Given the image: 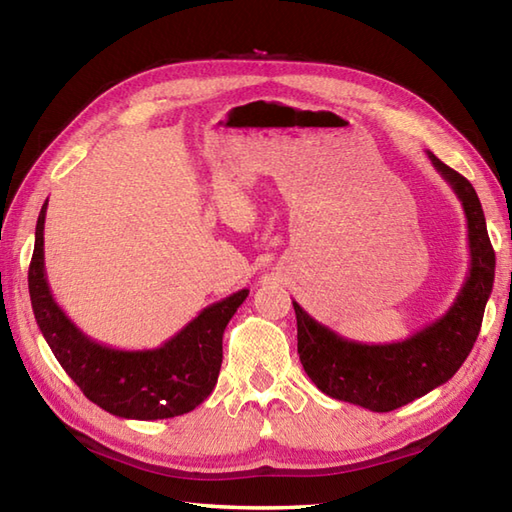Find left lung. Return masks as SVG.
<instances>
[{
	"label": "left lung",
	"instance_id": "1",
	"mask_svg": "<svg viewBox=\"0 0 512 512\" xmlns=\"http://www.w3.org/2000/svg\"><path fill=\"white\" fill-rule=\"evenodd\" d=\"M431 165L462 202L469 228V273L453 306L405 341L367 345L336 334L312 319L297 301V352L306 374L325 396L369 411L409 405L458 372L480 334L495 281V250L473 184L427 151Z\"/></svg>",
	"mask_w": 512,
	"mask_h": 512
}]
</instances>
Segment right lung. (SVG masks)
Masks as SVG:
<instances>
[{"mask_svg": "<svg viewBox=\"0 0 512 512\" xmlns=\"http://www.w3.org/2000/svg\"><path fill=\"white\" fill-rule=\"evenodd\" d=\"M46 209L48 200L37 220L28 290L39 330L65 374L94 405L118 418L162 420L193 411L217 383L222 336L248 290H237L206 306L176 336L154 350H116L103 345L74 325L52 297L43 264Z\"/></svg>", "mask_w": 512, "mask_h": 512, "instance_id": "1", "label": "right lung"}]
</instances>
